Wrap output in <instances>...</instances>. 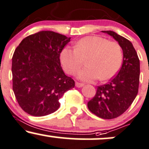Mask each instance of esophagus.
<instances>
[{
  "instance_id": "1",
  "label": "esophagus",
  "mask_w": 149,
  "mask_h": 149,
  "mask_svg": "<svg viewBox=\"0 0 149 149\" xmlns=\"http://www.w3.org/2000/svg\"><path fill=\"white\" fill-rule=\"evenodd\" d=\"M83 85H84V84H83V83H78V82H76V86L77 87V88H82Z\"/></svg>"
}]
</instances>
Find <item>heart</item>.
Returning a JSON list of instances; mask_svg holds the SVG:
<instances>
[{
	"label": "heart",
	"mask_w": 149,
	"mask_h": 149,
	"mask_svg": "<svg viewBox=\"0 0 149 149\" xmlns=\"http://www.w3.org/2000/svg\"><path fill=\"white\" fill-rule=\"evenodd\" d=\"M87 59V67L77 73V78L84 82H93L100 78H111L120 68L123 61L122 49L117 42L96 36H90L78 40L74 48H63L60 59L66 73L74 74Z\"/></svg>",
	"instance_id": "1"
}]
</instances>
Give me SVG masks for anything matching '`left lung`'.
I'll return each mask as SVG.
<instances>
[{
  "label": "left lung",
  "mask_w": 149,
  "mask_h": 149,
  "mask_svg": "<svg viewBox=\"0 0 149 149\" xmlns=\"http://www.w3.org/2000/svg\"><path fill=\"white\" fill-rule=\"evenodd\" d=\"M118 42L123 49V61L119 72L107 84L97 88L95 96L88 107L92 113L103 119L122 115L130 107L138 93L140 64L132 42L112 31H102Z\"/></svg>",
  "instance_id": "left-lung-1"
}]
</instances>
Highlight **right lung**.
Instances as JSON below:
<instances>
[{"instance_id":"add662e5","label":"right lung","mask_w":149,"mask_h":149,"mask_svg":"<svg viewBox=\"0 0 149 149\" xmlns=\"http://www.w3.org/2000/svg\"><path fill=\"white\" fill-rule=\"evenodd\" d=\"M71 38L50 31L26 37L15 50L13 89L19 105L29 115L44 116L59 109V100L75 82L65 75L60 53Z\"/></svg>"}]
</instances>
